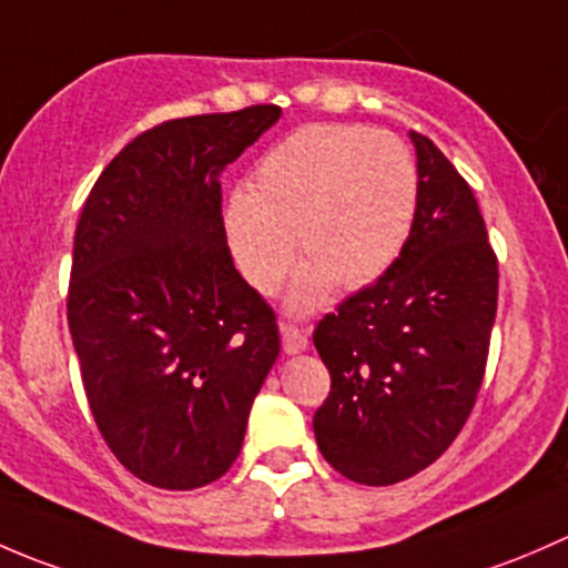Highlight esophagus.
<instances>
[{
  "label": "esophagus",
  "instance_id": "obj_1",
  "mask_svg": "<svg viewBox=\"0 0 568 568\" xmlns=\"http://www.w3.org/2000/svg\"><path fill=\"white\" fill-rule=\"evenodd\" d=\"M278 333H282V347H284L286 355H297V353H303V349L308 347V338L303 336V333L297 331L295 325L282 323Z\"/></svg>",
  "mask_w": 568,
  "mask_h": 568
}]
</instances>
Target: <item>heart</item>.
Returning <instances> with one entry per match:
<instances>
[{"instance_id": "obj_1", "label": "heart", "mask_w": 568, "mask_h": 568, "mask_svg": "<svg viewBox=\"0 0 568 568\" xmlns=\"http://www.w3.org/2000/svg\"><path fill=\"white\" fill-rule=\"evenodd\" d=\"M418 174L402 139L358 125H306L254 166L251 191L224 207V235L251 290L271 295L297 251L306 256L286 308L308 314L336 290L388 273L410 235Z\"/></svg>"}]
</instances>
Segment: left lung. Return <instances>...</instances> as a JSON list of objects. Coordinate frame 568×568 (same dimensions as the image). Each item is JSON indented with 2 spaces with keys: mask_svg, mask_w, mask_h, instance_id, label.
<instances>
[{
  "mask_svg": "<svg viewBox=\"0 0 568 568\" xmlns=\"http://www.w3.org/2000/svg\"><path fill=\"white\" fill-rule=\"evenodd\" d=\"M410 142L418 199L399 260L314 331L331 372L314 437L333 470L366 487L405 481L452 446L498 308V260L470 185L429 139Z\"/></svg>",
  "mask_w": 568,
  "mask_h": 568,
  "instance_id": "obj_1",
  "label": "left lung"
}]
</instances>
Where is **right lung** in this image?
Returning <instances> with one entry per match:
<instances>
[{"label":"right lung","mask_w":568,"mask_h":568,"mask_svg":"<svg viewBox=\"0 0 568 568\" xmlns=\"http://www.w3.org/2000/svg\"><path fill=\"white\" fill-rule=\"evenodd\" d=\"M276 106L169 120L103 169L73 237L68 325L103 440L136 478L196 489L243 448L278 358L267 303L235 271L221 172Z\"/></svg>","instance_id":"obj_1"}]
</instances>
